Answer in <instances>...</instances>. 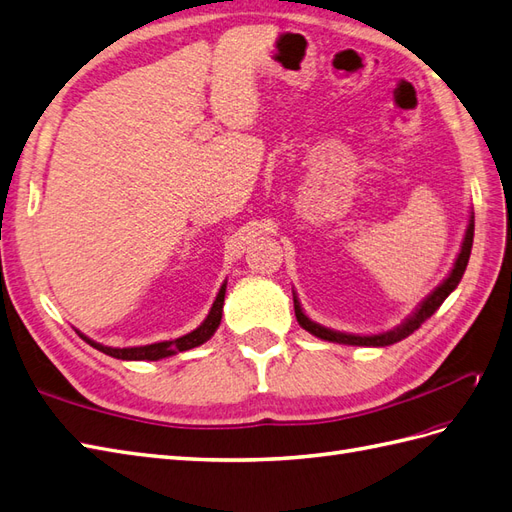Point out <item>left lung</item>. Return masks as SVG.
I'll return each mask as SVG.
<instances>
[{
    "mask_svg": "<svg viewBox=\"0 0 512 512\" xmlns=\"http://www.w3.org/2000/svg\"><path fill=\"white\" fill-rule=\"evenodd\" d=\"M471 244H474V216L469 218V225H467V231H465V240H463V246H461V253H458L456 261H454V268L452 272L448 274V279H445L435 292H432L422 305L417 307V311L413 313L411 318H406L404 324H400L398 329L393 331H387V333H378V335H350V333H339V331H333V329H326V326H320L316 322H311L305 311L300 309V303L298 298L294 294V311H296V320L298 324L303 326L305 331H309L311 335H316L320 339H326V342H335V344H348V346H391L400 342V339L409 337L413 331H417L419 326H422L432 313H435L445 298H448L454 290L456 285L461 283L463 274H465V268H467V261H469V255H471Z\"/></svg>",
    "mask_w": 512,
    "mask_h": 512,
    "instance_id": "1",
    "label": "left lung"
}]
</instances>
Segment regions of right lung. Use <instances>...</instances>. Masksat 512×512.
Instances as JSON below:
<instances>
[{
    "mask_svg": "<svg viewBox=\"0 0 512 512\" xmlns=\"http://www.w3.org/2000/svg\"><path fill=\"white\" fill-rule=\"evenodd\" d=\"M225 292H227V283H222L220 292L214 300L212 309H209L207 318L203 320V324L199 329H194L192 333L177 337V339H170V342H157V344H149V346H138V348H110V346H103L93 342V339H88L86 335L80 333V337L84 339L86 344H90L93 348H97L103 355H110L114 359H123V361H157V359H164L170 355H177V352L183 350H190L205 344L209 337H212L218 329L220 318H222V305H225Z\"/></svg>",
    "mask_w": 512,
    "mask_h": 512,
    "instance_id": "right-lung-1",
    "label": "right lung"
}]
</instances>
